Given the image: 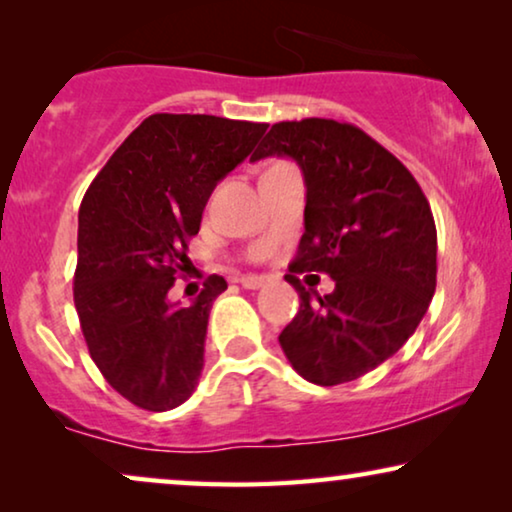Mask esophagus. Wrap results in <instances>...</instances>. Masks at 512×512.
<instances>
[{
    "mask_svg": "<svg viewBox=\"0 0 512 512\" xmlns=\"http://www.w3.org/2000/svg\"><path fill=\"white\" fill-rule=\"evenodd\" d=\"M270 282V277H263V275H244L240 279V284L244 286V289H261V286H265Z\"/></svg>",
    "mask_w": 512,
    "mask_h": 512,
    "instance_id": "1",
    "label": "esophagus"
}]
</instances>
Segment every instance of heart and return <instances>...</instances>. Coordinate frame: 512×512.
Listing matches in <instances>:
<instances>
[{
	"label": "heart",
	"instance_id": "b5f03b06",
	"mask_svg": "<svg viewBox=\"0 0 512 512\" xmlns=\"http://www.w3.org/2000/svg\"><path fill=\"white\" fill-rule=\"evenodd\" d=\"M272 165H279V163H272ZM272 165H268V167H272Z\"/></svg>",
	"mask_w": 512,
	"mask_h": 512
}]
</instances>
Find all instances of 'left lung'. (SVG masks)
Wrapping results in <instances>:
<instances>
[{"instance_id": "8db88e82", "label": "left lung", "mask_w": 512, "mask_h": 512, "mask_svg": "<svg viewBox=\"0 0 512 512\" xmlns=\"http://www.w3.org/2000/svg\"><path fill=\"white\" fill-rule=\"evenodd\" d=\"M265 156L296 160L307 186L305 233L284 277L300 310L279 345L307 382H352L394 356L429 310L438 249L429 200L408 167L352 123H275L251 160ZM303 271H326L336 289L312 299Z\"/></svg>"}]
</instances>
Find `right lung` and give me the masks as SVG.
<instances>
[{
	"label": "right lung",
	"mask_w": 512,
	"mask_h": 512,
	"mask_svg": "<svg viewBox=\"0 0 512 512\" xmlns=\"http://www.w3.org/2000/svg\"><path fill=\"white\" fill-rule=\"evenodd\" d=\"M265 123L153 114L118 146L83 195L74 305L90 359L137 408L165 412L195 391L205 366L212 275L191 305L167 291L191 270L188 242L216 184L249 156Z\"/></svg>",
	"instance_id": "add662e5"
}]
</instances>
